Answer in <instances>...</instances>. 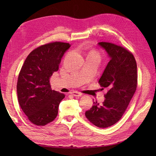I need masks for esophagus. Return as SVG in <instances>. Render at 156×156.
Here are the masks:
<instances>
[{
	"mask_svg": "<svg viewBox=\"0 0 156 156\" xmlns=\"http://www.w3.org/2000/svg\"><path fill=\"white\" fill-rule=\"evenodd\" d=\"M71 94H72L73 96H82V94L79 92L77 91H73L71 92Z\"/></svg>",
	"mask_w": 156,
	"mask_h": 156,
	"instance_id": "esophagus-1",
	"label": "esophagus"
}]
</instances>
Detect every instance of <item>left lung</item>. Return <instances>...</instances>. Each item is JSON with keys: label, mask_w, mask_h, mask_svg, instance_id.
<instances>
[{"label": "left lung", "mask_w": 156, "mask_h": 156, "mask_svg": "<svg viewBox=\"0 0 156 156\" xmlns=\"http://www.w3.org/2000/svg\"><path fill=\"white\" fill-rule=\"evenodd\" d=\"M107 52L111 60L99 83L108 89L102 104L93 103L85 112L87 119L98 127L105 128L119 122L133 96L137 86L136 62L133 55L123 47L109 42L98 43Z\"/></svg>", "instance_id": "1"}]
</instances>
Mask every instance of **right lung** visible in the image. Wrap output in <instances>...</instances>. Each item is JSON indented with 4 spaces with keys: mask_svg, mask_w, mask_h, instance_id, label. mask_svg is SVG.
Instances as JSON below:
<instances>
[{
    "mask_svg": "<svg viewBox=\"0 0 156 156\" xmlns=\"http://www.w3.org/2000/svg\"><path fill=\"white\" fill-rule=\"evenodd\" d=\"M71 45L54 41L30 52L19 73L17 83L18 101L31 123L45 126L58 115L64 94L51 89L50 77L58 71L61 58Z\"/></svg>",
    "mask_w": 156,
    "mask_h": 156,
    "instance_id": "obj_1",
    "label": "right lung"
}]
</instances>
